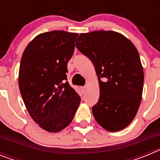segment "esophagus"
<instances>
[{"label":"esophagus","instance_id":"esophagus-1","mask_svg":"<svg viewBox=\"0 0 160 160\" xmlns=\"http://www.w3.org/2000/svg\"><path fill=\"white\" fill-rule=\"evenodd\" d=\"M86 89H87V87L86 86H84V87H81V90H82V92L84 93L85 91H86Z\"/></svg>","mask_w":160,"mask_h":160}]
</instances>
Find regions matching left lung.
<instances>
[{
  "label": "left lung",
  "instance_id": "8db88e82",
  "mask_svg": "<svg viewBox=\"0 0 160 160\" xmlns=\"http://www.w3.org/2000/svg\"><path fill=\"white\" fill-rule=\"evenodd\" d=\"M76 45L92 62L98 75L99 99L92 107L95 120L109 131L127 128L142 99L143 70L137 49L129 39L114 31L81 33Z\"/></svg>",
  "mask_w": 160,
  "mask_h": 160
}]
</instances>
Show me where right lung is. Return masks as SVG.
<instances>
[{
    "instance_id": "obj_1",
    "label": "right lung",
    "mask_w": 160,
    "mask_h": 160,
    "mask_svg": "<svg viewBox=\"0 0 160 160\" xmlns=\"http://www.w3.org/2000/svg\"><path fill=\"white\" fill-rule=\"evenodd\" d=\"M78 33L53 30L38 35L22 54L18 84L31 118L58 132L73 120L81 98L67 80V63Z\"/></svg>"
}]
</instances>
